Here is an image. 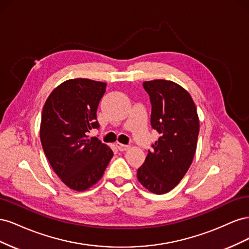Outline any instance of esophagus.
<instances>
[{"label":"esophagus","mask_w":249,"mask_h":249,"mask_svg":"<svg viewBox=\"0 0 249 249\" xmlns=\"http://www.w3.org/2000/svg\"><path fill=\"white\" fill-rule=\"evenodd\" d=\"M116 147L120 150V152H125V150H127V149L130 148V146H129V145L122 144V143H119V142H117V143H116Z\"/></svg>","instance_id":"obj_1"}]
</instances>
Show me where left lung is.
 Segmentation results:
<instances>
[{
    "instance_id": "obj_1",
    "label": "left lung",
    "mask_w": 249,
    "mask_h": 249,
    "mask_svg": "<svg viewBox=\"0 0 249 249\" xmlns=\"http://www.w3.org/2000/svg\"><path fill=\"white\" fill-rule=\"evenodd\" d=\"M152 103L150 124L160 137L137 170L139 183L155 194L167 193L189 169L196 152L199 119L190 93L177 83H143Z\"/></svg>"
}]
</instances>
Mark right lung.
<instances>
[{
  "mask_svg": "<svg viewBox=\"0 0 249 249\" xmlns=\"http://www.w3.org/2000/svg\"><path fill=\"white\" fill-rule=\"evenodd\" d=\"M106 83L77 78L58 85L46 101L40 123V141L51 166L74 191H85L102 178L113 157L97 138L96 110Z\"/></svg>",
  "mask_w": 249,
  "mask_h": 249,
  "instance_id": "obj_1",
  "label": "right lung"
}]
</instances>
